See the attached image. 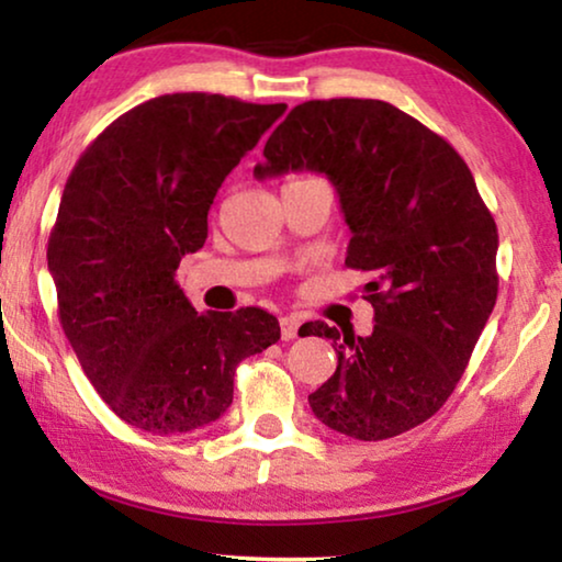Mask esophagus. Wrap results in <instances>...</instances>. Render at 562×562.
Segmentation results:
<instances>
[{"instance_id": "34e87169", "label": "esophagus", "mask_w": 562, "mask_h": 562, "mask_svg": "<svg viewBox=\"0 0 562 562\" xmlns=\"http://www.w3.org/2000/svg\"><path fill=\"white\" fill-rule=\"evenodd\" d=\"M297 328H300V321L295 315H284V318H280V334L284 341H292V338L297 336Z\"/></svg>"}]
</instances>
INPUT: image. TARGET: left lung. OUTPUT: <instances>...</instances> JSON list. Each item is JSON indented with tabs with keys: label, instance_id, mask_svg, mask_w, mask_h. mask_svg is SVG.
Here are the masks:
<instances>
[{
	"label": "left lung",
	"instance_id": "obj_1",
	"mask_svg": "<svg viewBox=\"0 0 562 562\" xmlns=\"http://www.w3.org/2000/svg\"><path fill=\"white\" fill-rule=\"evenodd\" d=\"M323 172L351 228L346 265L374 274V330L305 336L338 367L307 402L330 430L386 440L446 405L494 311L499 234L469 165L440 134L376 99L305 101L265 145L255 178Z\"/></svg>",
	"mask_w": 562,
	"mask_h": 562
}]
</instances>
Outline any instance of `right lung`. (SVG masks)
<instances>
[{"label": "right lung", "instance_id": "obj_1", "mask_svg": "<svg viewBox=\"0 0 562 562\" xmlns=\"http://www.w3.org/2000/svg\"><path fill=\"white\" fill-rule=\"evenodd\" d=\"M288 104L165 93L86 147L47 241L60 326L101 400L157 436L216 423L241 359L280 341L262 307L199 313L176 282L221 183Z\"/></svg>", "mask_w": 562, "mask_h": 562}]
</instances>
